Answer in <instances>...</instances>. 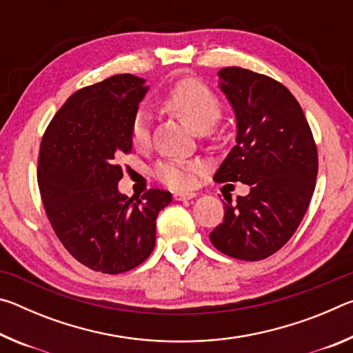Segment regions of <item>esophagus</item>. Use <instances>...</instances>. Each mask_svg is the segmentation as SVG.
<instances>
[{
	"mask_svg": "<svg viewBox=\"0 0 353 353\" xmlns=\"http://www.w3.org/2000/svg\"><path fill=\"white\" fill-rule=\"evenodd\" d=\"M196 196V193H174L172 194V198H174V201H190L193 199Z\"/></svg>",
	"mask_w": 353,
	"mask_h": 353,
	"instance_id": "34e87169",
	"label": "esophagus"
}]
</instances>
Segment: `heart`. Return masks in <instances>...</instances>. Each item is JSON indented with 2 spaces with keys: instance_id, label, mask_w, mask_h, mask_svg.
I'll return each mask as SVG.
<instances>
[{
  "instance_id": "1",
  "label": "heart",
  "mask_w": 353,
  "mask_h": 353,
  "mask_svg": "<svg viewBox=\"0 0 353 353\" xmlns=\"http://www.w3.org/2000/svg\"><path fill=\"white\" fill-rule=\"evenodd\" d=\"M166 109L182 119L194 132L210 130L223 113L216 94L198 79H182L176 82L163 97ZM151 135V117L140 109L135 113L130 126V139L135 146H145ZM202 171L199 162H177L165 160L154 166L152 174L159 182L172 190H188L194 185L196 176Z\"/></svg>"
}]
</instances>
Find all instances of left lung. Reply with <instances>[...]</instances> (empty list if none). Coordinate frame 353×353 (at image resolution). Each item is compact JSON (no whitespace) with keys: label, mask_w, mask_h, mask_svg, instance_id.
Here are the masks:
<instances>
[{"label":"left lung","mask_w":353,"mask_h":353,"mask_svg":"<svg viewBox=\"0 0 353 353\" xmlns=\"http://www.w3.org/2000/svg\"><path fill=\"white\" fill-rule=\"evenodd\" d=\"M236 117V145L214 174L243 182L249 194L224 202L210 241L238 260L259 261L294 235L312 201L318 148L301 104L283 83L240 67L218 73Z\"/></svg>","instance_id":"8db88e82"}]
</instances>
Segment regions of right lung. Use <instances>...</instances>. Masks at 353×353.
<instances>
[{
	"label": "right lung",
	"mask_w": 353,
	"mask_h": 353,
	"mask_svg": "<svg viewBox=\"0 0 353 353\" xmlns=\"http://www.w3.org/2000/svg\"><path fill=\"white\" fill-rule=\"evenodd\" d=\"M148 92L145 79L117 74L71 94L40 143L37 182L46 216L63 248L93 271L121 274L151 255L155 219L171 202L165 190L134 201L118 191L121 154Z\"/></svg>",
	"instance_id": "right-lung-1"
}]
</instances>
